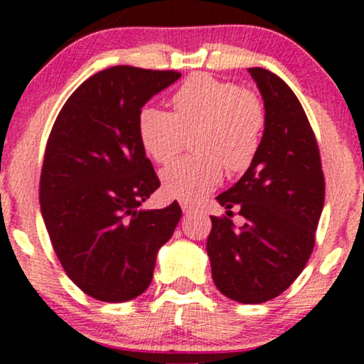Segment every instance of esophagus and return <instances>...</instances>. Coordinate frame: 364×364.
<instances>
[{
	"mask_svg": "<svg viewBox=\"0 0 364 364\" xmlns=\"http://www.w3.org/2000/svg\"><path fill=\"white\" fill-rule=\"evenodd\" d=\"M179 205H181L183 212H185V214H190V212H193V208H195L190 202H179Z\"/></svg>",
	"mask_w": 364,
	"mask_h": 364,
	"instance_id": "esophagus-1",
	"label": "esophagus"
}]
</instances>
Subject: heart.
<instances>
[{"mask_svg": "<svg viewBox=\"0 0 364 364\" xmlns=\"http://www.w3.org/2000/svg\"><path fill=\"white\" fill-rule=\"evenodd\" d=\"M174 112L144 107L139 135L145 152L168 164L195 135V156L162 171L164 191L181 202H196L228 173H241L257 156L265 128V109L257 94L208 75H193L173 97Z\"/></svg>", "mask_w": 364, "mask_h": 364, "instance_id": "b5f03b06", "label": "heart"}]
</instances>
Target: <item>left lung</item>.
<instances>
[{
    "mask_svg": "<svg viewBox=\"0 0 364 364\" xmlns=\"http://www.w3.org/2000/svg\"><path fill=\"white\" fill-rule=\"evenodd\" d=\"M265 107L262 144L236 185L217 196L247 220L236 230L228 217L212 215L207 240L212 279L232 301L277 298L303 272L315 246L325 202V179L315 133L301 102L282 78L248 68Z\"/></svg>",
    "mask_w": 364,
    "mask_h": 364,
    "instance_id": "left-lung-1",
    "label": "left lung"
}]
</instances>
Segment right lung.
Wrapping results in <instances>:
<instances>
[{"mask_svg": "<svg viewBox=\"0 0 364 364\" xmlns=\"http://www.w3.org/2000/svg\"><path fill=\"white\" fill-rule=\"evenodd\" d=\"M179 77L111 66L87 78L53 124L41 212L66 275L99 301H129L147 289L157 252L181 219L178 202L140 210L161 181L139 135L141 107Z\"/></svg>", "mask_w": 364, "mask_h": 364, "instance_id": "add662e5", "label": "right lung"}]
</instances>
